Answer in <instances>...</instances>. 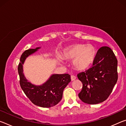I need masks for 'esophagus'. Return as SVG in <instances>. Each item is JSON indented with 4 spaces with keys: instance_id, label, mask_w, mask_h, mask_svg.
<instances>
[{
    "instance_id": "34e87169",
    "label": "esophagus",
    "mask_w": 126,
    "mask_h": 126,
    "mask_svg": "<svg viewBox=\"0 0 126 126\" xmlns=\"http://www.w3.org/2000/svg\"><path fill=\"white\" fill-rule=\"evenodd\" d=\"M71 80L72 81H73L74 80H75L76 79V77L75 76H73V75H72L71 76Z\"/></svg>"
}]
</instances>
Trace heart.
<instances>
[{
	"label": "heart",
	"instance_id": "b5f03b06",
	"mask_svg": "<svg viewBox=\"0 0 126 126\" xmlns=\"http://www.w3.org/2000/svg\"><path fill=\"white\" fill-rule=\"evenodd\" d=\"M96 50L92 45L77 44L68 47L64 50L62 58L67 60H72L73 66L76 70L82 71L90 67L94 60ZM59 61L62 60L59 58Z\"/></svg>",
	"mask_w": 126,
	"mask_h": 126
}]
</instances>
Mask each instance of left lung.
Instances as JSON below:
<instances>
[{
    "label": "left lung",
    "instance_id": "1",
    "mask_svg": "<svg viewBox=\"0 0 126 126\" xmlns=\"http://www.w3.org/2000/svg\"><path fill=\"white\" fill-rule=\"evenodd\" d=\"M117 59L113 52L108 47L98 50L93 67L77 77L83 84L78 97L81 101L95 104L108 98L118 80Z\"/></svg>",
    "mask_w": 126,
    "mask_h": 126
}]
</instances>
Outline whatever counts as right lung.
Segmentation results:
<instances>
[{
  "label": "right lung",
  "instance_id": "right-lung-1",
  "mask_svg": "<svg viewBox=\"0 0 126 126\" xmlns=\"http://www.w3.org/2000/svg\"><path fill=\"white\" fill-rule=\"evenodd\" d=\"M39 48L27 50L21 55L20 62L18 67L19 82L25 94L33 104L41 107L49 108L55 106L61 101L64 89L71 82V76L69 74H53L41 86H35L28 82L23 74V64L27 57Z\"/></svg>",
  "mask_w": 126,
  "mask_h": 126
}]
</instances>
